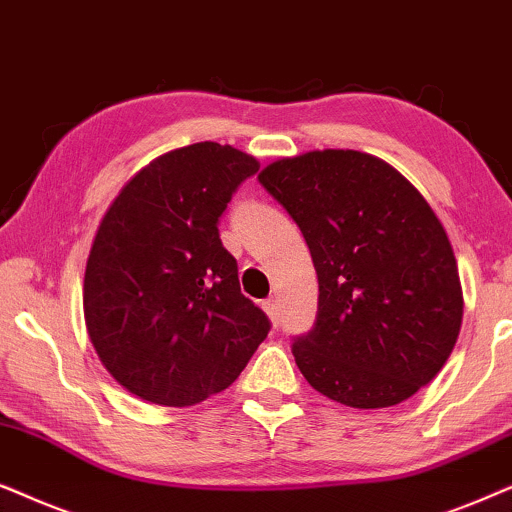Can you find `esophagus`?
Here are the masks:
<instances>
[{
  "label": "esophagus",
  "mask_w": 512,
  "mask_h": 512,
  "mask_svg": "<svg viewBox=\"0 0 512 512\" xmlns=\"http://www.w3.org/2000/svg\"><path fill=\"white\" fill-rule=\"evenodd\" d=\"M264 306V311L269 313V318L274 320V325L278 323V316H281V313H278V304H276V299H267V302L262 304Z\"/></svg>",
  "instance_id": "obj_1"
}]
</instances>
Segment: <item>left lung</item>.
Here are the masks:
<instances>
[{
    "label": "left lung",
    "instance_id": "obj_1",
    "mask_svg": "<svg viewBox=\"0 0 512 512\" xmlns=\"http://www.w3.org/2000/svg\"><path fill=\"white\" fill-rule=\"evenodd\" d=\"M260 185L288 210L318 274V311L292 356L337 403H403L447 363L463 295L431 206L388 163L325 149L271 163Z\"/></svg>",
    "mask_w": 512,
    "mask_h": 512
}]
</instances>
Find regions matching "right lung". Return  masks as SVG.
I'll list each match as a JSON object with an SVG mask.
<instances>
[{
	"label": "right lung",
	"mask_w": 512,
	"mask_h": 512,
	"mask_svg": "<svg viewBox=\"0 0 512 512\" xmlns=\"http://www.w3.org/2000/svg\"><path fill=\"white\" fill-rule=\"evenodd\" d=\"M252 156L217 142L140 170L102 217L84 276V316L102 365L149 403L187 407L236 381L271 330L241 292L220 217Z\"/></svg>",
	"instance_id": "1"
}]
</instances>
